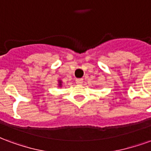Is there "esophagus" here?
I'll list each match as a JSON object with an SVG mask.
<instances>
[{
  "instance_id": "obj_1",
  "label": "esophagus",
  "mask_w": 151,
  "mask_h": 151,
  "mask_svg": "<svg viewBox=\"0 0 151 151\" xmlns=\"http://www.w3.org/2000/svg\"><path fill=\"white\" fill-rule=\"evenodd\" d=\"M82 82H83V80H82V78L76 79V83H77L78 85H82Z\"/></svg>"
}]
</instances>
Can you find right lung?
I'll list each match as a JSON object with an SVG mask.
<instances>
[{
	"mask_svg": "<svg viewBox=\"0 0 151 151\" xmlns=\"http://www.w3.org/2000/svg\"><path fill=\"white\" fill-rule=\"evenodd\" d=\"M61 83H62V82H61V81L60 80V81H59V86H61Z\"/></svg>",
	"mask_w": 151,
	"mask_h": 151,
	"instance_id": "right-lung-1",
	"label": "right lung"
}]
</instances>
